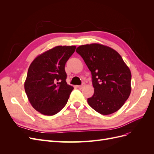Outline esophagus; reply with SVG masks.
I'll list each match as a JSON object with an SVG mask.
<instances>
[{
    "instance_id": "1",
    "label": "esophagus",
    "mask_w": 154,
    "mask_h": 154,
    "mask_svg": "<svg viewBox=\"0 0 154 154\" xmlns=\"http://www.w3.org/2000/svg\"><path fill=\"white\" fill-rule=\"evenodd\" d=\"M85 83H82V84L80 85H78V88H80V89H82V88L85 86Z\"/></svg>"
}]
</instances>
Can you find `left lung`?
<instances>
[{
	"instance_id": "obj_1",
	"label": "left lung",
	"mask_w": 154,
	"mask_h": 154,
	"mask_svg": "<svg viewBox=\"0 0 154 154\" xmlns=\"http://www.w3.org/2000/svg\"><path fill=\"white\" fill-rule=\"evenodd\" d=\"M91 72L94 92L87 99L92 108L103 115L118 111L131 92V72L120 54L98 44L83 45L76 50Z\"/></svg>"
}]
</instances>
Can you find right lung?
Listing matches in <instances>:
<instances>
[{"instance_id":"1","label":"right lung","mask_w":154,"mask_h":154,"mask_svg":"<svg viewBox=\"0 0 154 154\" xmlns=\"http://www.w3.org/2000/svg\"><path fill=\"white\" fill-rule=\"evenodd\" d=\"M75 49V46H57L31 63L25 91L32 107L41 114L54 115L67 104L74 88L66 82L65 66Z\"/></svg>"}]
</instances>
